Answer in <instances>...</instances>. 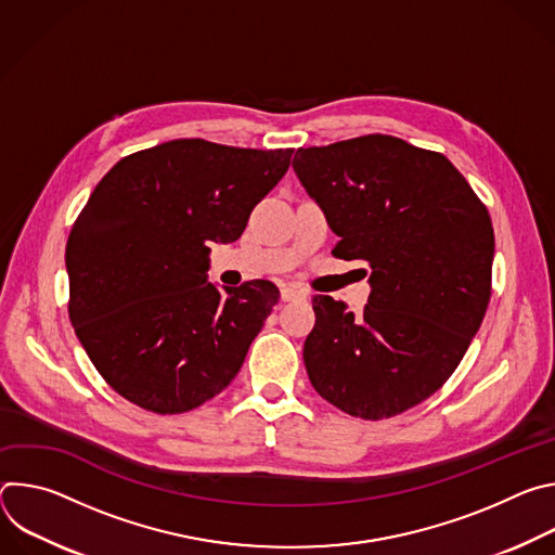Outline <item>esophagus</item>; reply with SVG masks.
<instances>
[{
    "label": "esophagus",
    "instance_id": "esophagus-1",
    "mask_svg": "<svg viewBox=\"0 0 555 555\" xmlns=\"http://www.w3.org/2000/svg\"><path fill=\"white\" fill-rule=\"evenodd\" d=\"M298 298H305V292L298 289L296 285H283L281 287V300L289 302V300H298Z\"/></svg>",
    "mask_w": 555,
    "mask_h": 555
}]
</instances>
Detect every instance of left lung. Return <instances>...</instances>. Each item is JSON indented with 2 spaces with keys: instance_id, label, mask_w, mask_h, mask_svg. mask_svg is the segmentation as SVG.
Wrapping results in <instances>:
<instances>
[{
  "instance_id": "8db88e82",
  "label": "left lung",
  "mask_w": 555,
  "mask_h": 555,
  "mask_svg": "<svg viewBox=\"0 0 555 555\" xmlns=\"http://www.w3.org/2000/svg\"><path fill=\"white\" fill-rule=\"evenodd\" d=\"M292 167L340 236L332 255L371 268L360 313L313 298L309 382L351 417L400 415L443 386L483 323L490 212L446 155L395 135L298 149Z\"/></svg>"
}]
</instances>
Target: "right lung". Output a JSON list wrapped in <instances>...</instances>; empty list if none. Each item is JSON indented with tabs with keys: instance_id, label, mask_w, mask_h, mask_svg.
<instances>
[{
	"instance_id": "obj_1",
	"label": "right lung",
	"mask_w": 555,
	"mask_h": 555,
	"mask_svg": "<svg viewBox=\"0 0 555 555\" xmlns=\"http://www.w3.org/2000/svg\"><path fill=\"white\" fill-rule=\"evenodd\" d=\"M294 149L182 138L122 157L76 217L67 313L96 371L131 404L178 415L240 373L279 289L206 281L208 242L240 240Z\"/></svg>"
}]
</instances>
